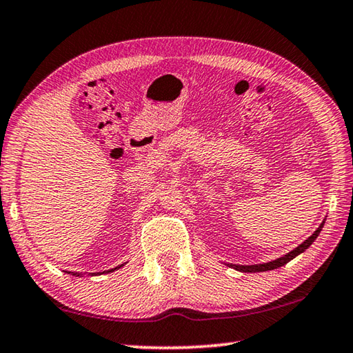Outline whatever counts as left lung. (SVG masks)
Instances as JSON below:
<instances>
[{
	"label": "left lung",
	"mask_w": 353,
	"mask_h": 353,
	"mask_svg": "<svg viewBox=\"0 0 353 353\" xmlns=\"http://www.w3.org/2000/svg\"><path fill=\"white\" fill-rule=\"evenodd\" d=\"M321 229H322V224L318 227V230H316L312 236L307 238V240L301 244V246H297L294 250H291L290 254H286L285 256H280V259H277V260L270 261V263H263V265H250V266L230 265V266H232V268H235L236 271H241V272H263V271H271V270H277V268H280V266L286 265V263L291 261L292 259H294V256H297L299 254H302L303 250H305V249H308L310 246H312L313 241L316 240V238H318V235H319Z\"/></svg>",
	"instance_id": "8db88e82"
}]
</instances>
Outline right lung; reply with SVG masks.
I'll return each mask as SVG.
<instances>
[{"label":"right lung","mask_w":353,"mask_h":353,"mask_svg":"<svg viewBox=\"0 0 353 353\" xmlns=\"http://www.w3.org/2000/svg\"><path fill=\"white\" fill-rule=\"evenodd\" d=\"M121 266H123V265H121ZM121 266H118V268H121ZM118 268H115V270H118ZM112 271H113V270H110V271H107V272H112ZM73 276H74V274H73Z\"/></svg>","instance_id":"add662e5"}]
</instances>
